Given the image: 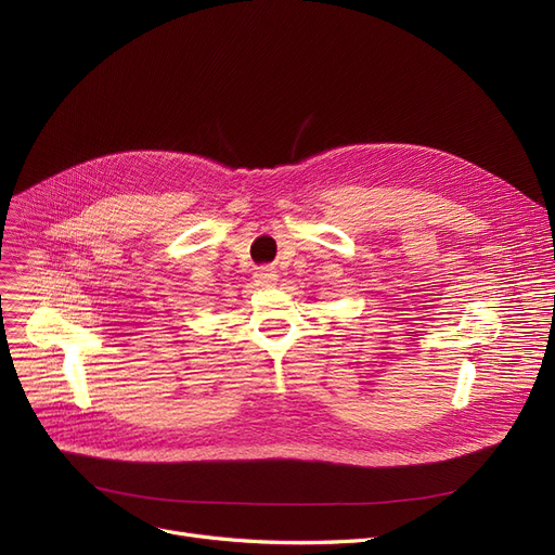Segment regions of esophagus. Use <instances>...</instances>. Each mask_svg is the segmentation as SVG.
I'll return each mask as SVG.
<instances>
[{"label":"esophagus","instance_id":"1","mask_svg":"<svg viewBox=\"0 0 555 555\" xmlns=\"http://www.w3.org/2000/svg\"><path fill=\"white\" fill-rule=\"evenodd\" d=\"M256 281L260 285H274L279 281V274L274 270H270V268H262V270L256 272Z\"/></svg>","mask_w":555,"mask_h":555}]
</instances>
